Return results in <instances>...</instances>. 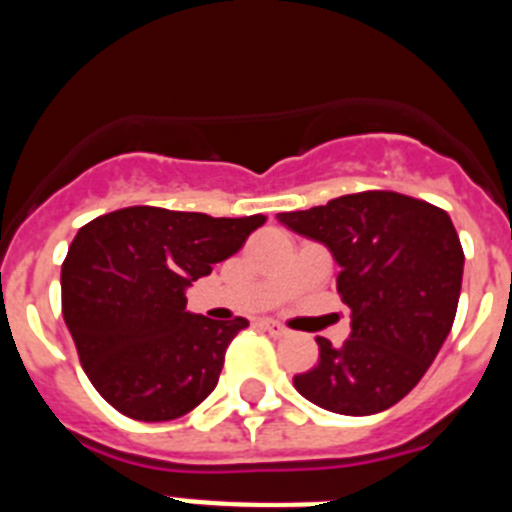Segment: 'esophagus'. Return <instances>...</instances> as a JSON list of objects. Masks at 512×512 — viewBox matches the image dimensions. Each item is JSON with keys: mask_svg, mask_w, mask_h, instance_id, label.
Returning a JSON list of instances; mask_svg holds the SVG:
<instances>
[{"mask_svg": "<svg viewBox=\"0 0 512 512\" xmlns=\"http://www.w3.org/2000/svg\"><path fill=\"white\" fill-rule=\"evenodd\" d=\"M261 328L269 330V336H274V338H279L287 333V328H284L282 323H277V320H261Z\"/></svg>", "mask_w": 512, "mask_h": 512, "instance_id": "esophagus-1", "label": "esophagus"}]
</instances>
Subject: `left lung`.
Wrapping results in <instances>:
<instances>
[{
	"label": "left lung",
	"mask_w": 512,
	"mask_h": 512,
	"mask_svg": "<svg viewBox=\"0 0 512 512\" xmlns=\"http://www.w3.org/2000/svg\"><path fill=\"white\" fill-rule=\"evenodd\" d=\"M277 220L328 248L351 310L343 346L315 338L320 359L297 374V392L338 415L392 408L423 379L454 325L464 251L451 217L408 194L359 192Z\"/></svg>",
	"instance_id": "left-lung-1"
}]
</instances>
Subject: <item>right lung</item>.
<instances>
[{
    "label": "right lung",
    "mask_w": 512,
    "mask_h": 512,
    "mask_svg": "<svg viewBox=\"0 0 512 512\" xmlns=\"http://www.w3.org/2000/svg\"><path fill=\"white\" fill-rule=\"evenodd\" d=\"M266 223L125 207L76 233L61 266L63 320L99 395L133 420L161 423L215 390L225 348L246 318L187 310V289Z\"/></svg>",
    "instance_id": "add662e5"
}]
</instances>
